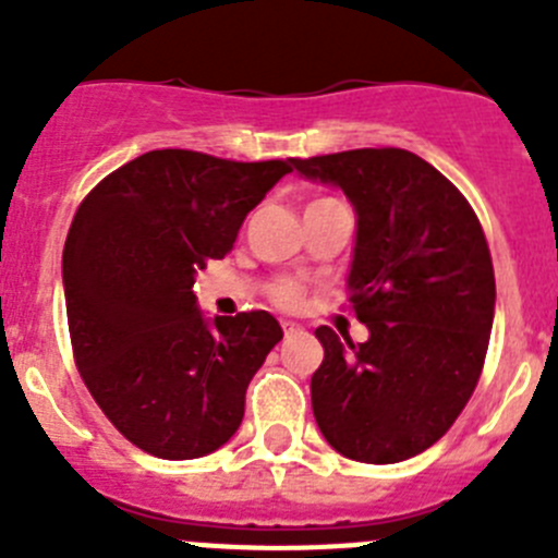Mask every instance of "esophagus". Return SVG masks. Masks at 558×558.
Masks as SVG:
<instances>
[{"label":"esophagus","mask_w":558,"mask_h":558,"mask_svg":"<svg viewBox=\"0 0 558 558\" xmlns=\"http://www.w3.org/2000/svg\"><path fill=\"white\" fill-rule=\"evenodd\" d=\"M282 329H284V335H295V332H302V327H299V324H293V322H282Z\"/></svg>","instance_id":"obj_1"}]
</instances>
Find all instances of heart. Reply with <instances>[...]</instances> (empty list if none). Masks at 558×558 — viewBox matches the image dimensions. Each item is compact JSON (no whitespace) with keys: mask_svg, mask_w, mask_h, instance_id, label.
Here are the masks:
<instances>
[{"mask_svg":"<svg viewBox=\"0 0 558 558\" xmlns=\"http://www.w3.org/2000/svg\"><path fill=\"white\" fill-rule=\"evenodd\" d=\"M274 299L279 304H293L295 299H299V288H295L293 282H288V279H284V282H279L274 288Z\"/></svg>","mask_w":558,"mask_h":558,"instance_id":"1","label":"heart"}]
</instances>
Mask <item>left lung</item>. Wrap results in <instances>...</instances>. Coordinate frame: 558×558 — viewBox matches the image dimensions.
Returning a JSON list of instances; mask_svg holds the SVG:
<instances>
[{
  "mask_svg": "<svg viewBox=\"0 0 558 558\" xmlns=\"http://www.w3.org/2000/svg\"><path fill=\"white\" fill-rule=\"evenodd\" d=\"M293 167L352 201L347 288L368 327L366 343L315 329V422L352 461H405L450 430L481 377L495 322L486 236L461 192L411 150L363 147Z\"/></svg>",
  "mask_w": 558,
  "mask_h": 558,
  "instance_id": "8db88e82",
  "label": "left lung"
}]
</instances>
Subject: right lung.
<instances>
[{
	"mask_svg": "<svg viewBox=\"0 0 558 558\" xmlns=\"http://www.w3.org/2000/svg\"><path fill=\"white\" fill-rule=\"evenodd\" d=\"M293 170L150 150L100 181L63 245V293L83 383L117 430L167 461L223 447L282 327L265 310L206 318L195 274L234 248L245 215Z\"/></svg>",
	"mask_w": 558,
	"mask_h": 558,
	"instance_id": "obj_1",
	"label": "right lung"
}]
</instances>
